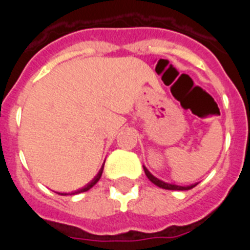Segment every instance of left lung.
I'll list each match as a JSON object with an SVG mask.
<instances>
[{
  "instance_id": "obj_1",
  "label": "left lung",
  "mask_w": 250,
  "mask_h": 250,
  "mask_svg": "<svg viewBox=\"0 0 250 250\" xmlns=\"http://www.w3.org/2000/svg\"><path fill=\"white\" fill-rule=\"evenodd\" d=\"M144 171H145V174H146L147 179H149L152 184H155L156 187H159V188H163V189H167V190H189V189H193L194 187H196V185H198V183H195V184H191V185H187V187H182V185H176V184H170V183L163 182V180H160V179H158L156 176L152 175V174L150 173L149 170H147L145 167H144Z\"/></svg>"
}]
</instances>
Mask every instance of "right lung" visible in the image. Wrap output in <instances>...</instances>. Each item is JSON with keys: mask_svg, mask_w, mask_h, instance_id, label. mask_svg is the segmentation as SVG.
<instances>
[{"mask_svg": "<svg viewBox=\"0 0 250 250\" xmlns=\"http://www.w3.org/2000/svg\"><path fill=\"white\" fill-rule=\"evenodd\" d=\"M103 170H104V164H103V167H101V169L99 170V173L96 174V176H95V178L92 179L91 182L87 183V184H86L85 187L81 188V189H77V190L71 191V193H57V194H60V195H75V194H80V193H83V191L90 190V189H91V188L94 187V185L96 184V183H98L99 180H100L101 175H103Z\"/></svg>", "mask_w": 250, "mask_h": 250, "instance_id": "1", "label": "right lung"}]
</instances>
